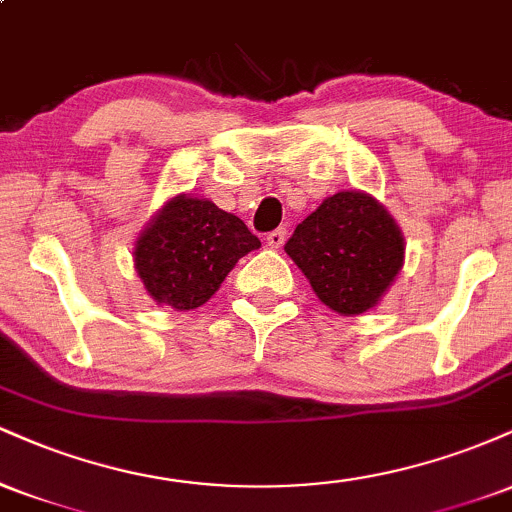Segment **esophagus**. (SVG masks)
Returning <instances> with one entry per match:
<instances>
[{"label":"esophagus","mask_w":512,"mask_h":512,"mask_svg":"<svg viewBox=\"0 0 512 512\" xmlns=\"http://www.w3.org/2000/svg\"><path fill=\"white\" fill-rule=\"evenodd\" d=\"M286 240V228H276V231H272L267 236V245L269 248H281Z\"/></svg>","instance_id":"1"}]
</instances>
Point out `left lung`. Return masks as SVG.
Returning a JSON list of instances; mask_svg holds the SVG:
<instances>
[{
	"instance_id": "8db88e82",
	"label": "left lung",
	"mask_w": 512,
	"mask_h": 512,
	"mask_svg": "<svg viewBox=\"0 0 512 512\" xmlns=\"http://www.w3.org/2000/svg\"><path fill=\"white\" fill-rule=\"evenodd\" d=\"M315 296L339 315L378 305L404 264V238L375 197L344 190L327 197L284 245Z\"/></svg>"
}]
</instances>
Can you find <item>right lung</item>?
<instances>
[{
    "instance_id": "add662e5",
    "label": "right lung",
    "mask_w": 512,
    "mask_h": 512,
    "mask_svg": "<svg viewBox=\"0 0 512 512\" xmlns=\"http://www.w3.org/2000/svg\"><path fill=\"white\" fill-rule=\"evenodd\" d=\"M260 248L238 216L209 199L178 195L146 223L134 245V269L158 305L195 310L219 291L240 257Z\"/></svg>"
}]
</instances>
